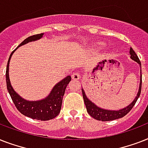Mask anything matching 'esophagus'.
<instances>
[{
    "mask_svg": "<svg viewBox=\"0 0 148 148\" xmlns=\"http://www.w3.org/2000/svg\"><path fill=\"white\" fill-rule=\"evenodd\" d=\"M72 78L74 80H80L81 79V74L79 72H74L72 74Z\"/></svg>",
    "mask_w": 148,
    "mask_h": 148,
    "instance_id": "obj_1",
    "label": "esophagus"
}]
</instances>
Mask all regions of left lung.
<instances>
[{
	"mask_svg": "<svg viewBox=\"0 0 148 148\" xmlns=\"http://www.w3.org/2000/svg\"><path fill=\"white\" fill-rule=\"evenodd\" d=\"M130 55H131V58L133 60L136 61L140 64V86H139V90H138V95L136 96L132 102H131L129 105H127L126 108L121 109L118 110H106V109H103L97 107L95 103H93L92 101H90L89 99L85 95V92L83 88H81L82 90V95H83L84 101L85 103L86 108H87V111L89 114L92 117H94L95 119L97 120V121H113V120L118 119L121 117H124L125 115L129 113V111L133 108L135 103L138 101V97H140V91H141V84H142V75H141V64L140 61L138 58V55L136 54L132 48H130Z\"/></svg>",
	"mask_w": 148,
	"mask_h": 148,
	"instance_id": "8db88e82",
	"label": "left lung"
}]
</instances>
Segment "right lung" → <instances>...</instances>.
I'll use <instances>...</instances> for the list:
<instances>
[{
	"instance_id": "obj_1",
	"label": "right lung",
	"mask_w": 148,
	"mask_h": 148,
	"mask_svg": "<svg viewBox=\"0 0 148 148\" xmlns=\"http://www.w3.org/2000/svg\"><path fill=\"white\" fill-rule=\"evenodd\" d=\"M44 34H39L31 36L26 38L25 40L20 44L18 47L26 45L28 42L39 40L43 37ZM17 47L10 53V58L8 59L7 70H6V82H7V88L10 96L12 99L17 109L24 116L31 117L32 119L40 120V121H49L57 117L60 111L61 104H62L63 96L64 95L65 90L67 84L71 81V77L67 76L62 81L58 82L53 88L52 90L47 97L40 100V101H26L22 98L13 89L10 84V78H9V64L13 53L17 49Z\"/></svg>"
}]
</instances>
